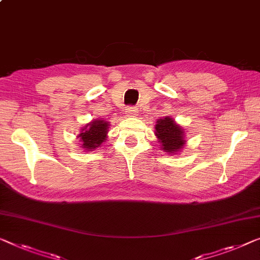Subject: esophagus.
<instances>
[{
    "instance_id": "obj_1",
    "label": "esophagus",
    "mask_w": 260,
    "mask_h": 260,
    "mask_svg": "<svg viewBox=\"0 0 260 260\" xmlns=\"http://www.w3.org/2000/svg\"><path fill=\"white\" fill-rule=\"evenodd\" d=\"M138 113V108L137 107H133V106H129L126 108V114L128 115V117H135Z\"/></svg>"
}]
</instances>
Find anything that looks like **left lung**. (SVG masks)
I'll return each instance as SVG.
<instances>
[{
    "label": "left lung",
    "mask_w": 260,
    "mask_h": 260,
    "mask_svg": "<svg viewBox=\"0 0 260 260\" xmlns=\"http://www.w3.org/2000/svg\"><path fill=\"white\" fill-rule=\"evenodd\" d=\"M155 134L161 142L162 149L168 153L179 152L184 145V134L183 129L179 125L174 122L172 118L166 117L165 119H160L157 125L155 126Z\"/></svg>",
    "instance_id": "1"
}]
</instances>
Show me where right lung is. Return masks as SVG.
<instances>
[{
    "mask_svg": "<svg viewBox=\"0 0 260 260\" xmlns=\"http://www.w3.org/2000/svg\"><path fill=\"white\" fill-rule=\"evenodd\" d=\"M108 122L104 120H94L90 125L85 126L83 133L79 134L81 147L86 150H92L99 147L106 139Z\"/></svg>",
    "mask_w": 260,
    "mask_h": 260,
    "instance_id": "1",
    "label": "right lung"
}]
</instances>
